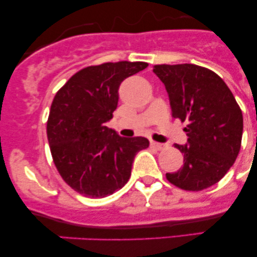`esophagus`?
<instances>
[{
    "mask_svg": "<svg viewBox=\"0 0 257 257\" xmlns=\"http://www.w3.org/2000/svg\"><path fill=\"white\" fill-rule=\"evenodd\" d=\"M151 146L155 147L156 150H162L164 147L163 144H159V143H156V141H151Z\"/></svg>",
    "mask_w": 257,
    "mask_h": 257,
    "instance_id": "1",
    "label": "esophagus"
}]
</instances>
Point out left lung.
<instances>
[{
  "instance_id": "8db88e82",
  "label": "left lung",
  "mask_w": 257,
  "mask_h": 257,
  "mask_svg": "<svg viewBox=\"0 0 257 257\" xmlns=\"http://www.w3.org/2000/svg\"><path fill=\"white\" fill-rule=\"evenodd\" d=\"M166 87L173 117L187 122V143L175 147L184 166L167 173L173 185L200 191L220 181L240 150L243 114L232 91L216 73L192 64L155 65Z\"/></svg>"
}]
</instances>
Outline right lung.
I'll return each instance as SVG.
<instances>
[{
	"mask_svg": "<svg viewBox=\"0 0 257 257\" xmlns=\"http://www.w3.org/2000/svg\"><path fill=\"white\" fill-rule=\"evenodd\" d=\"M147 66L119 61L85 67L55 94L47 137L59 174L76 192L104 198L120 190L137 153L149 147L146 138H122L105 125L118 104L120 83Z\"/></svg>",
	"mask_w": 257,
	"mask_h": 257,
	"instance_id": "right-lung-1",
	"label": "right lung"
}]
</instances>
